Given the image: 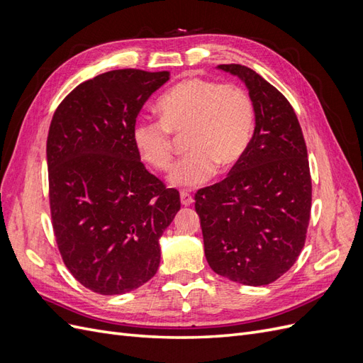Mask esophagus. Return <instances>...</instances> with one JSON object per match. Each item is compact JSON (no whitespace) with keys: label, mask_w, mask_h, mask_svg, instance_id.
<instances>
[{"label":"esophagus","mask_w":363,"mask_h":363,"mask_svg":"<svg viewBox=\"0 0 363 363\" xmlns=\"http://www.w3.org/2000/svg\"><path fill=\"white\" fill-rule=\"evenodd\" d=\"M180 201H182L183 206H191V204L194 203V196H192V194H189V192L182 191V192H180Z\"/></svg>","instance_id":"1"}]
</instances>
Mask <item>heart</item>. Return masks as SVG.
Segmentation results:
<instances>
[{
	"mask_svg": "<svg viewBox=\"0 0 363 363\" xmlns=\"http://www.w3.org/2000/svg\"><path fill=\"white\" fill-rule=\"evenodd\" d=\"M160 119H139L131 136L140 159L151 168L171 167L175 136L189 150L169 174L177 188H196L216 168L232 169L242 159L255 128V104L242 87L188 79L164 94L157 104Z\"/></svg>",
	"mask_w": 363,
	"mask_h": 363,
	"instance_id": "obj_1",
	"label": "heart"
}]
</instances>
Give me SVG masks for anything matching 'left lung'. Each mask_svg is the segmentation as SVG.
Listing matches in <instances>:
<instances>
[{
  "instance_id": "8db88e82",
  "label": "left lung",
  "mask_w": 363,
  "mask_h": 363,
  "mask_svg": "<svg viewBox=\"0 0 363 363\" xmlns=\"http://www.w3.org/2000/svg\"><path fill=\"white\" fill-rule=\"evenodd\" d=\"M238 75L255 104V133L227 177L195 194L204 255L233 281L263 286L286 272L306 242L312 179L303 131L280 91L242 65H218Z\"/></svg>"
}]
</instances>
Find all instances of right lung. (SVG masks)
Listing matches in <instances>:
<instances>
[{
	"label": "right lung",
	"mask_w": 363,
	"mask_h": 363,
	"mask_svg": "<svg viewBox=\"0 0 363 363\" xmlns=\"http://www.w3.org/2000/svg\"><path fill=\"white\" fill-rule=\"evenodd\" d=\"M168 71L115 69L83 82L52 115L50 211L63 263L101 295L133 291L157 272L159 239L180 211L177 189L147 171L131 130Z\"/></svg>",
	"instance_id": "obj_1"
}]
</instances>
